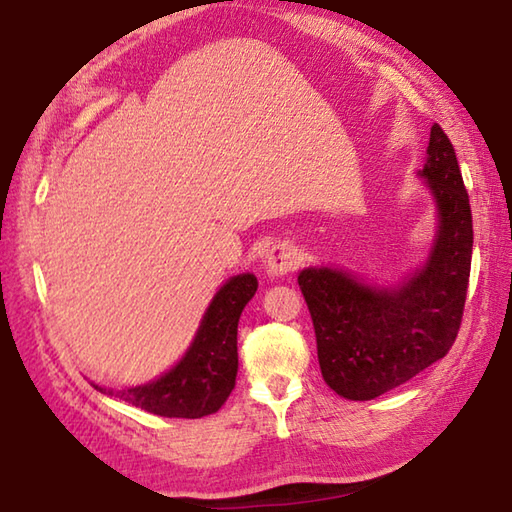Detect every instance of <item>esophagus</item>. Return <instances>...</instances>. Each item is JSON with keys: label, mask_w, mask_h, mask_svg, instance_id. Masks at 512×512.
Masks as SVG:
<instances>
[{"label": "esophagus", "mask_w": 512, "mask_h": 512, "mask_svg": "<svg viewBox=\"0 0 512 512\" xmlns=\"http://www.w3.org/2000/svg\"><path fill=\"white\" fill-rule=\"evenodd\" d=\"M302 264V253L293 241H277L268 248L266 255V273L273 277H282L293 273L297 266Z\"/></svg>", "instance_id": "esophagus-1"}]
</instances>
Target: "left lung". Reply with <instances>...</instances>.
I'll list each match as a JSON object with an SVG mask.
<instances>
[{"mask_svg": "<svg viewBox=\"0 0 512 512\" xmlns=\"http://www.w3.org/2000/svg\"><path fill=\"white\" fill-rule=\"evenodd\" d=\"M439 208V232L425 266L398 288L362 284L333 268L297 277L309 306L322 378L351 401H371L441 360L457 340L472 262V212L457 154L430 129L418 172Z\"/></svg>", "mask_w": 512, "mask_h": 512, "instance_id": "left-lung-1", "label": "left lung"}]
</instances>
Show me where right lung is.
<instances>
[{"mask_svg":"<svg viewBox=\"0 0 512 512\" xmlns=\"http://www.w3.org/2000/svg\"><path fill=\"white\" fill-rule=\"evenodd\" d=\"M255 291L257 277L250 273L232 277L221 286L188 353L154 383L127 389L94 387L156 416L201 418L215 414L235 389L237 324Z\"/></svg>","mask_w":512,"mask_h":512,"instance_id":"1","label":"right lung"}]
</instances>
